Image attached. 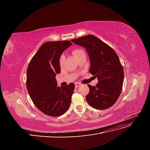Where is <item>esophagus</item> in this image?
I'll use <instances>...</instances> for the list:
<instances>
[{
  "label": "esophagus",
  "mask_w": 150,
  "mask_h": 150,
  "mask_svg": "<svg viewBox=\"0 0 150 150\" xmlns=\"http://www.w3.org/2000/svg\"><path fill=\"white\" fill-rule=\"evenodd\" d=\"M80 86H81V84L79 83H75V86H76V88H78V87H79Z\"/></svg>",
  "instance_id": "34e87169"
}]
</instances>
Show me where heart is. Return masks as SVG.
<instances>
[{
	"label": "heart",
	"mask_w": 150,
	"mask_h": 150,
	"mask_svg": "<svg viewBox=\"0 0 150 150\" xmlns=\"http://www.w3.org/2000/svg\"><path fill=\"white\" fill-rule=\"evenodd\" d=\"M72 53V55H73L76 58H77L79 55H81V54H83V53H85V52H84L83 50L80 49H78L74 50ZM64 56L62 55L59 58V64H60L61 66H62L63 63H64Z\"/></svg>",
	"instance_id": "obj_1"
}]
</instances>
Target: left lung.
<instances>
[{
    "label": "left lung",
    "mask_w": 150,
    "mask_h": 150,
    "mask_svg": "<svg viewBox=\"0 0 150 150\" xmlns=\"http://www.w3.org/2000/svg\"><path fill=\"white\" fill-rule=\"evenodd\" d=\"M74 44L86 48L90 61L89 72L98 83L96 86L88 85L89 92L86 101L91 106L105 110L118 99L124 80V71L116 52L101 39L88 35L72 39Z\"/></svg>",
    "instance_id": "1"
}]
</instances>
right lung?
<instances>
[{
	"mask_svg": "<svg viewBox=\"0 0 150 150\" xmlns=\"http://www.w3.org/2000/svg\"><path fill=\"white\" fill-rule=\"evenodd\" d=\"M72 43L69 40L43 44L29 62L26 86L34 105L45 115L61 116L68 110L75 85L57 86L56 76L60 73L59 58Z\"/></svg>",
	"mask_w": 150,
	"mask_h": 150,
	"instance_id": "1",
	"label": "right lung"
}]
</instances>
